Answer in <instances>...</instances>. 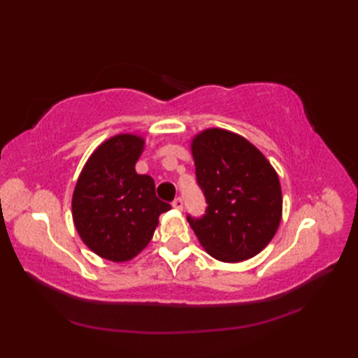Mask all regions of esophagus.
<instances>
[{"label":"esophagus","mask_w":358,"mask_h":358,"mask_svg":"<svg viewBox=\"0 0 358 358\" xmlns=\"http://www.w3.org/2000/svg\"><path fill=\"white\" fill-rule=\"evenodd\" d=\"M172 206H173V209L181 210V209H183V200H181V199H175V200L172 201Z\"/></svg>","instance_id":"obj_1"}]
</instances>
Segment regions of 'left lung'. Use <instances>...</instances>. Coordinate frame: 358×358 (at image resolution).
<instances>
[{"mask_svg":"<svg viewBox=\"0 0 358 358\" xmlns=\"http://www.w3.org/2000/svg\"><path fill=\"white\" fill-rule=\"evenodd\" d=\"M191 152L208 203L201 218L187 215L200 245L224 263L260 254L275 235L283 212L275 169L245 136L226 129L196 134Z\"/></svg>","mask_w":358,"mask_h":358,"instance_id":"left-lung-1","label":"left lung"}]
</instances>
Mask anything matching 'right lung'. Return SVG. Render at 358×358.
<instances>
[{
	"label": "right lung",
	"mask_w": 358,
	"mask_h": 358,
	"mask_svg": "<svg viewBox=\"0 0 358 358\" xmlns=\"http://www.w3.org/2000/svg\"><path fill=\"white\" fill-rule=\"evenodd\" d=\"M146 141L141 135L118 134L89 157L72 195V218L83 243L113 263L132 260L149 245L158 217L171 209L158 200L154 178L135 164Z\"/></svg>",
	"instance_id": "add662e5"
}]
</instances>
